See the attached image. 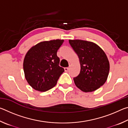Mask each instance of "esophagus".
Masks as SVG:
<instances>
[{
  "label": "esophagus",
  "mask_w": 128,
  "mask_h": 128,
  "mask_svg": "<svg viewBox=\"0 0 128 128\" xmlns=\"http://www.w3.org/2000/svg\"><path fill=\"white\" fill-rule=\"evenodd\" d=\"M64 70L66 72H68V70H69V68L68 67H66V68H64Z\"/></svg>",
  "instance_id": "obj_1"
}]
</instances>
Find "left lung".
Here are the masks:
<instances>
[{
	"label": "left lung",
	"instance_id": "1",
	"mask_svg": "<svg viewBox=\"0 0 128 128\" xmlns=\"http://www.w3.org/2000/svg\"><path fill=\"white\" fill-rule=\"evenodd\" d=\"M78 56L81 69L73 78L76 86L84 92H92L103 86L107 79L110 63L106 54L95 43L88 41L69 40Z\"/></svg>",
	"mask_w": 128,
	"mask_h": 128
}]
</instances>
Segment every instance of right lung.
<instances>
[{"mask_svg":"<svg viewBox=\"0 0 128 128\" xmlns=\"http://www.w3.org/2000/svg\"><path fill=\"white\" fill-rule=\"evenodd\" d=\"M63 40L44 41L32 47L26 54L23 68L28 84L34 89L46 92L56 85L64 69L59 66L57 51Z\"/></svg>","mask_w":128,"mask_h":128,"instance_id":"1","label":"right lung"}]
</instances>
